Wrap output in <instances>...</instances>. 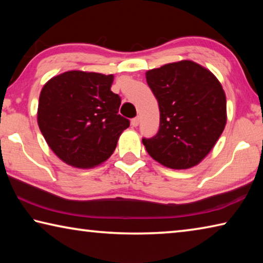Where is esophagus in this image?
Returning <instances> with one entry per match:
<instances>
[{"instance_id": "34e87169", "label": "esophagus", "mask_w": 263, "mask_h": 263, "mask_svg": "<svg viewBox=\"0 0 263 263\" xmlns=\"http://www.w3.org/2000/svg\"><path fill=\"white\" fill-rule=\"evenodd\" d=\"M139 121H140L139 117L133 118L132 121H131V125H132V126H138V125H139Z\"/></svg>"}]
</instances>
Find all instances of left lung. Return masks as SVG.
Segmentation results:
<instances>
[{
  "mask_svg": "<svg viewBox=\"0 0 263 263\" xmlns=\"http://www.w3.org/2000/svg\"><path fill=\"white\" fill-rule=\"evenodd\" d=\"M157 97L160 126L142 138L155 161L173 169L196 166L219 139L226 124V97L210 70L190 60L167 64L146 72Z\"/></svg>",
  "mask_w": 263,
  "mask_h": 263,
  "instance_id": "1",
  "label": "left lung"
}]
</instances>
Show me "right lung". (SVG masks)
<instances>
[{"instance_id": "add662e5", "label": "right lung", "mask_w": 263, "mask_h": 263, "mask_svg": "<svg viewBox=\"0 0 263 263\" xmlns=\"http://www.w3.org/2000/svg\"><path fill=\"white\" fill-rule=\"evenodd\" d=\"M114 75L69 70L43 87L38 125L50 148L78 168L104 162L130 121L118 115L121 97L111 91Z\"/></svg>"}]
</instances>
